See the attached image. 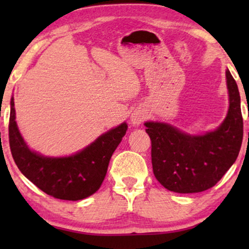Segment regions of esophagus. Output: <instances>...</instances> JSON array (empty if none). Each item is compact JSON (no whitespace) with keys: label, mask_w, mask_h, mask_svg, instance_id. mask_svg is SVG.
I'll use <instances>...</instances> for the list:
<instances>
[{"label":"esophagus","mask_w":249,"mask_h":249,"mask_svg":"<svg viewBox=\"0 0 249 249\" xmlns=\"http://www.w3.org/2000/svg\"><path fill=\"white\" fill-rule=\"evenodd\" d=\"M146 119V115L142 113V111H135L134 113L131 114V118H130V120H131V124H134V125H138V124H141L142 121H144Z\"/></svg>","instance_id":"1"}]
</instances>
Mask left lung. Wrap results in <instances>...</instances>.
Wrapping results in <instances>:
<instances>
[{"label":"left lung","mask_w":249,"mask_h":249,"mask_svg":"<svg viewBox=\"0 0 249 249\" xmlns=\"http://www.w3.org/2000/svg\"><path fill=\"white\" fill-rule=\"evenodd\" d=\"M226 76L229 111L216 130L190 136L166 124H145L152 142L153 172L170 192L192 194L212 188L237 160L244 136L240 95L229 70Z\"/></svg>","instance_id":"8db88e82"}]
</instances>
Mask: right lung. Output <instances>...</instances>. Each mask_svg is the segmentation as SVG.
<instances>
[{"instance_id": "add662e5", "label": "right lung", "mask_w": 249, "mask_h": 249, "mask_svg": "<svg viewBox=\"0 0 249 249\" xmlns=\"http://www.w3.org/2000/svg\"><path fill=\"white\" fill-rule=\"evenodd\" d=\"M122 124L98 137L84 151L69 158H44L27 147L17 127L15 102L11 98L9 142L12 158L27 179L57 199L79 200L93 195L107 176L108 162L125 135Z\"/></svg>"}]
</instances>
